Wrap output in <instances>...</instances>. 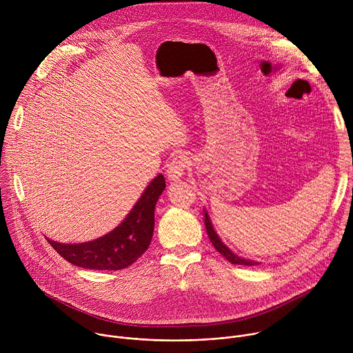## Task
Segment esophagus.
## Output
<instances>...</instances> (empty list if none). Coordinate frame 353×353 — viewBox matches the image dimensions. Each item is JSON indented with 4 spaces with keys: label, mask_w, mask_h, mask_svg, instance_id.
Listing matches in <instances>:
<instances>
[{
    "label": "esophagus",
    "mask_w": 353,
    "mask_h": 353,
    "mask_svg": "<svg viewBox=\"0 0 353 353\" xmlns=\"http://www.w3.org/2000/svg\"><path fill=\"white\" fill-rule=\"evenodd\" d=\"M190 166V158L184 154L176 155L172 162L168 165V170H166V176L170 181H176L179 180L184 172L188 169Z\"/></svg>",
    "instance_id": "esophagus-1"
}]
</instances>
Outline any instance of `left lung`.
<instances>
[{"instance_id":"obj_1","label":"left lung","mask_w":353,"mask_h":353,"mask_svg":"<svg viewBox=\"0 0 353 353\" xmlns=\"http://www.w3.org/2000/svg\"><path fill=\"white\" fill-rule=\"evenodd\" d=\"M204 218H205V228H207V233H208V237L211 240V243L214 244V247L216 248V251H219V253L232 264L234 265H248V267H256L259 265L257 261H253V260H247V259H243V257H239L237 254H234L233 251L221 240V237L218 236V233L215 232L214 226H212V222L208 216V212L207 210H204Z\"/></svg>"}]
</instances>
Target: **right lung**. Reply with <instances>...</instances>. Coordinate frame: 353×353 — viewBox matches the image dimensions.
<instances>
[{
    "label": "right lung",
    "mask_w": 353,
    "mask_h": 353,
    "mask_svg": "<svg viewBox=\"0 0 353 353\" xmlns=\"http://www.w3.org/2000/svg\"><path fill=\"white\" fill-rule=\"evenodd\" d=\"M166 187L158 174L148 184L125 219L110 233L92 241L63 244L47 239L68 263L88 270L117 271L134 264L150 244L155 228V205Z\"/></svg>",
    "instance_id": "1"
}]
</instances>
